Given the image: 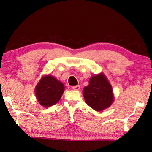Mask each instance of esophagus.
<instances>
[{
    "mask_svg": "<svg viewBox=\"0 0 152 152\" xmlns=\"http://www.w3.org/2000/svg\"><path fill=\"white\" fill-rule=\"evenodd\" d=\"M72 88H73V89H74V90L78 91V90L80 89V86H78H78H73V87H72Z\"/></svg>",
    "mask_w": 152,
    "mask_h": 152,
    "instance_id": "34e87169",
    "label": "esophagus"
}]
</instances>
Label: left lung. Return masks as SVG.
Segmentation results:
<instances>
[{"instance_id":"8db88e82","label":"left lung","mask_w":152,"mask_h":152,"mask_svg":"<svg viewBox=\"0 0 152 152\" xmlns=\"http://www.w3.org/2000/svg\"><path fill=\"white\" fill-rule=\"evenodd\" d=\"M83 94L86 104L97 111L110 107L114 101L112 86L103 73L91 77L88 85L83 88Z\"/></svg>"}]
</instances>
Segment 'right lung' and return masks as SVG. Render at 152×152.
Masks as SVG:
<instances>
[{"label": "right lung", "mask_w": 152, "mask_h": 152, "mask_svg": "<svg viewBox=\"0 0 152 152\" xmlns=\"http://www.w3.org/2000/svg\"><path fill=\"white\" fill-rule=\"evenodd\" d=\"M65 87L61 81L51 75L42 76L35 88V94L40 105L50 107L58 102Z\"/></svg>", "instance_id": "add662e5"}]
</instances>
